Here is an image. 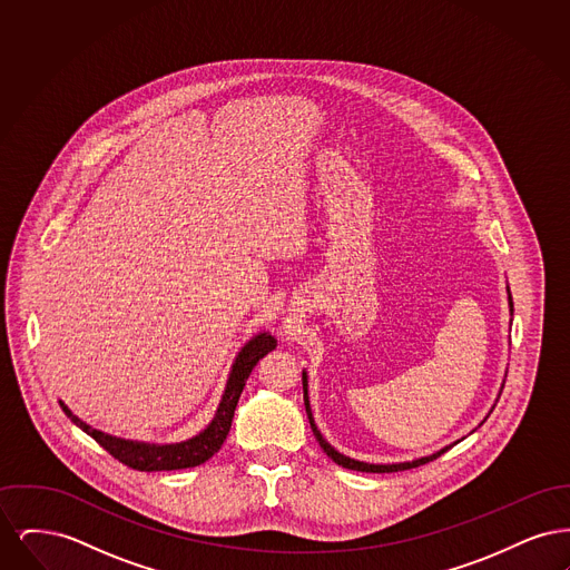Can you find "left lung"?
I'll list each match as a JSON object with an SVG mask.
<instances>
[{
    "mask_svg": "<svg viewBox=\"0 0 570 570\" xmlns=\"http://www.w3.org/2000/svg\"><path fill=\"white\" fill-rule=\"evenodd\" d=\"M507 293H509V312H511V323H513V297H511L509 284H507ZM502 389H504V380H502L500 393H502ZM500 393H498L495 402L500 400ZM303 400H305V412H307V419H309L312 432H314V435H316L318 444L323 446V451H325L326 455H328L331 460L335 461L337 465H342V468H348V470H358V472H397V470H410V468L423 465V463H428V461L438 460L442 453H446L451 446H455V444L460 442V440H455V442H451V444L442 446L440 451H435V453H432V455H425V458H416V460L412 461H397V463H367V461L353 460V458H348V455L340 453L337 449H333V446L326 442L325 435L321 434V430H318V425H316V421H314V414H312V406H309V395H307V372H303ZM493 407H495V404L491 406V410H493ZM491 410H489V414H491ZM488 416L481 421V425L488 421ZM472 432H474V430H472ZM472 432H470V434H472ZM461 440H463V438H461Z\"/></svg>",
    "mask_w": 570,
    "mask_h": 570,
    "instance_id": "8db88e82",
    "label": "left lung"
}]
</instances>
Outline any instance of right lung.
I'll list each match as a JSON object with an SVG mask.
<instances>
[{
	"label": "right lung",
	"mask_w": 570,
	"mask_h": 570,
	"mask_svg": "<svg viewBox=\"0 0 570 570\" xmlns=\"http://www.w3.org/2000/svg\"><path fill=\"white\" fill-rule=\"evenodd\" d=\"M275 346H277V340L269 331L256 333L254 337H249L245 342L230 365L228 380H226V386H224V393L217 404L214 419L209 421V425L205 430H200L198 434L191 435L188 440H181V442H163L160 444V442L126 440V438L105 434V432L87 425L77 414H72V410L66 406L61 400H59V406L77 428H81L85 434L91 435L105 451H109L115 460H119L135 470L160 472V470L194 468V465H200V463L212 460L219 451V446L224 444L226 435L230 432L235 407L242 397L245 380L249 379L254 365L265 354L275 351Z\"/></svg>",
	"instance_id": "add662e5"
}]
</instances>
